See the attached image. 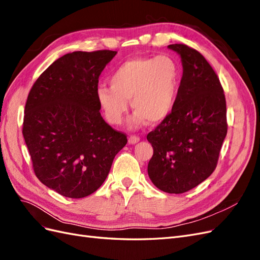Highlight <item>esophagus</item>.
<instances>
[{"instance_id": "esophagus-1", "label": "esophagus", "mask_w": 260, "mask_h": 260, "mask_svg": "<svg viewBox=\"0 0 260 260\" xmlns=\"http://www.w3.org/2000/svg\"><path fill=\"white\" fill-rule=\"evenodd\" d=\"M128 141H129L130 144H136V143H138L139 141H140V138L137 137V136H131V137H129Z\"/></svg>"}]
</instances>
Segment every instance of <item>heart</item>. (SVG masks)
Instances as JSON below:
<instances>
[{"label":"heart","instance_id":"obj_1","mask_svg":"<svg viewBox=\"0 0 260 260\" xmlns=\"http://www.w3.org/2000/svg\"><path fill=\"white\" fill-rule=\"evenodd\" d=\"M111 86L100 84L95 94L98 103L108 122L121 123L130 101L136 113L129 127L166 120L174 111L181 82L177 61L167 55L137 57L122 62L109 78Z\"/></svg>","mask_w":260,"mask_h":260}]
</instances>
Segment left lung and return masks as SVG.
<instances>
[{"label":"left lung","instance_id":"1","mask_svg":"<svg viewBox=\"0 0 260 260\" xmlns=\"http://www.w3.org/2000/svg\"><path fill=\"white\" fill-rule=\"evenodd\" d=\"M182 61L178 99L166 120L147 135L154 153L148 177L166 193L192 190L216 169L226 136V105L221 83L203 55L185 44H170Z\"/></svg>","mask_w":260,"mask_h":260}]
</instances>
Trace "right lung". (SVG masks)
<instances>
[{
	"instance_id": "obj_1",
	"label": "right lung",
	"mask_w": 260,
	"mask_h": 260,
	"mask_svg": "<svg viewBox=\"0 0 260 260\" xmlns=\"http://www.w3.org/2000/svg\"><path fill=\"white\" fill-rule=\"evenodd\" d=\"M116 51H77L55 60L31 88L22 136L37 178L70 199L103 184L127 136L100 113L99 77Z\"/></svg>"
}]
</instances>
